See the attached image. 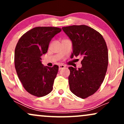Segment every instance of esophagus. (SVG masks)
Here are the masks:
<instances>
[{"mask_svg": "<svg viewBox=\"0 0 124 124\" xmlns=\"http://www.w3.org/2000/svg\"><path fill=\"white\" fill-rule=\"evenodd\" d=\"M65 65H59V70H60L61 69H63V68H65Z\"/></svg>", "mask_w": 124, "mask_h": 124, "instance_id": "1", "label": "esophagus"}]
</instances>
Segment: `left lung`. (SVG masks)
Instances as JSON below:
<instances>
[{
  "label": "left lung",
  "instance_id": "left-lung-1",
  "mask_svg": "<svg viewBox=\"0 0 124 124\" xmlns=\"http://www.w3.org/2000/svg\"><path fill=\"white\" fill-rule=\"evenodd\" d=\"M72 42L73 56H82L80 68L69 67V87L74 94L85 99L96 93L103 83L108 63L106 42L98 31L87 25L62 27Z\"/></svg>",
  "mask_w": 124,
  "mask_h": 124
}]
</instances>
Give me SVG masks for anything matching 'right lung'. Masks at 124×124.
<instances>
[{
    "instance_id": "right-lung-1",
    "label": "right lung",
    "mask_w": 124,
    "mask_h": 124,
    "mask_svg": "<svg viewBox=\"0 0 124 124\" xmlns=\"http://www.w3.org/2000/svg\"><path fill=\"white\" fill-rule=\"evenodd\" d=\"M61 30L54 27H35L23 35L17 44L16 70L25 90L33 96H46L53 89L59 67L44 66L41 56L47 52L52 38Z\"/></svg>"
}]
</instances>
